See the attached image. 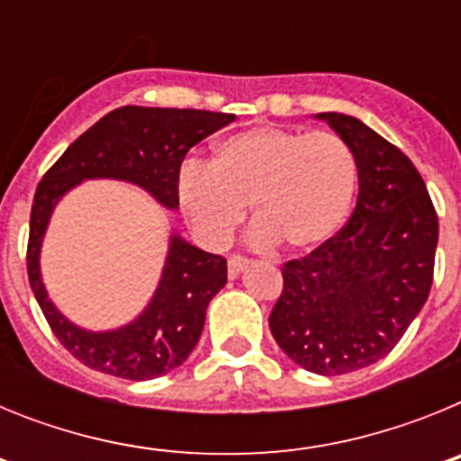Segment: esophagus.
I'll list each match as a JSON object with an SVG mask.
<instances>
[{
  "label": "esophagus",
  "mask_w": 461,
  "mask_h": 461,
  "mask_svg": "<svg viewBox=\"0 0 461 461\" xmlns=\"http://www.w3.org/2000/svg\"><path fill=\"white\" fill-rule=\"evenodd\" d=\"M247 263H249V260L244 258V256H230V258H228V275L238 276L240 272L247 267Z\"/></svg>",
  "instance_id": "esophagus-1"
}]
</instances>
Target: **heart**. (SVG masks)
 I'll return each mask as SVG.
<instances>
[{
	"label": "heart",
	"mask_w": 461,
	"mask_h": 461,
	"mask_svg": "<svg viewBox=\"0 0 461 461\" xmlns=\"http://www.w3.org/2000/svg\"><path fill=\"white\" fill-rule=\"evenodd\" d=\"M356 186V154L337 133L254 126L221 138L210 166L189 161L177 195L207 244L228 242L251 205L256 244L312 251L344 226Z\"/></svg>",
	"instance_id": "obj_1"
}]
</instances>
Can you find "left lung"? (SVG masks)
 Instances as JSON below:
<instances>
[{"label": "left lung", "instance_id": "1", "mask_svg": "<svg viewBox=\"0 0 461 461\" xmlns=\"http://www.w3.org/2000/svg\"><path fill=\"white\" fill-rule=\"evenodd\" d=\"M316 120L348 142L357 203L335 238L281 267L270 330L295 365L321 376L369 367L393 351L427 303L438 217L402 149L344 113Z\"/></svg>", "mask_w": 461, "mask_h": 461}]
</instances>
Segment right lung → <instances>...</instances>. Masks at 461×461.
<instances>
[{
  "instance_id": "right-lung-1",
  "label": "right lung",
  "mask_w": 461,
  "mask_h": 461,
  "mask_svg": "<svg viewBox=\"0 0 461 461\" xmlns=\"http://www.w3.org/2000/svg\"><path fill=\"white\" fill-rule=\"evenodd\" d=\"M233 120L230 113L124 105L73 140L36 186L27 244L30 286L57 339L89 369L148 381L180 367L201 339L207 304L226 286V258L173 233L148 307L117 330H85L52 304L41 279V244L55 205L85 180H122L145 189L168 210H177V180L186 152Z\"/></svg>"
}]
</instances>
